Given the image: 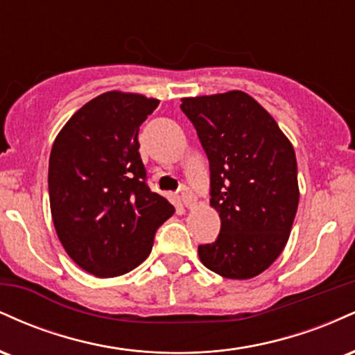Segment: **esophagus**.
<instances>
[{
  "label": "esophagus",
  "instance_id": "obj_1",
  "mask_svg": "<svg viewBox=\"0 0 355 355\" xmlns=\"http://www.w3.org/2000/svg\"><path fill=\"white\" fill-rule=\"evenodd\" d=\"M182 202L187 209H191L195 205V197L191 195V191L189 189H183L182 190Z\"/></svg>",
  "mask_w": 355,
  "mask_h": 355
}]
</instances>
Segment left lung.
<instances>
[{
	"instance_id": "8db88e82",
	"label": "left lung",
	"mask_w": 355,
	"mask_h": 355,
	"mask_svg": "<svg viewBox=\"0 0 355 355\" xmlns=\"http://www.w3.org/2000/svg\"><path fill=\"white\" fill-rule=\"evenodd\" d=\"M180 108L209 158L210 205L222 222L198 257L225 279H252L275 262L291 235L299 205L294 146L239 89L182 98Z\"/></svg>"
}]
</instances>
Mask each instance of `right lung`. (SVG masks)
<instances>
[{
    "instance_id": "add662e5",
    "label": "right lung",
    "mask_w": 355,
    "mask_h": 355,
    "mask_svg": "<svg viewBox=\"0 0 355 355\" xmlns=\"http://www.w3.org/2000/svg\"><path fill=\"white\" fill-rule=\"evenodd\" d=\"M160 101L107 92L61 128L48 166L56 235L76 266L101 279L123 275L150 255L173 205L146 185L138 132Z\"/></svg>"
}]
</instances>
